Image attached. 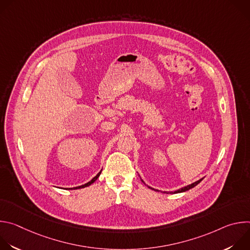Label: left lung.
Listing matches in <instances>:
<instances>
[{
    "instance_id": "obj_1",
    "label": "left lung",
    "mask_w": 250,
    "mask_h": 250,
    "mask_svg": "<svg viewBox=\"0 0 250 250\" xmlns=\"http://www.w3.org/2000/svg\"><path fill=\"white\" fill-rule=\"evenodd\" d=\"M203 180V178H202V179H200V180H198V181H196V182H194V183H192L191 185H188V186H186V187H183V188H181V189H179V190H177V191H175L174 193L176 194V193H182V192H186V191H188V190H190V189H192V188H194L195 186H197L201 181ZM142 181V180H141ZM142 182H144V181H142ZM149 189H151V190H155V189H153V188H151V187H148ZM156 191H158V190H156ZM163 193H166V194H171V192H163Z\"/></svg>"
}]
</instances>
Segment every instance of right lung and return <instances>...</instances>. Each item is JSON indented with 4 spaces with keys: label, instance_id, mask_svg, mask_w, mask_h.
<instances>
[{
    "label": "right lung",
    "instance_id": "right-lung-1",
    "mask_svg": "<svg viewBox=\"0 0 250 250\" xmlns=\"http://www.w3.org/2000/svg\"><path fill=\"white\" fill-rule=\"evenodd\" d=\"M101 172L102 171H100L94 178H93V179L90 181V182H88V183H86V184H84V185H82V186H78V187H75V188H71V190H73V189H81V188H85V187H88V186H90L91 184H93L97 179H98V178H99V176H100V174H101Z\"/></svg>",
    "mask_w": 250,
    "mask_h": 250
}]
</instances>
